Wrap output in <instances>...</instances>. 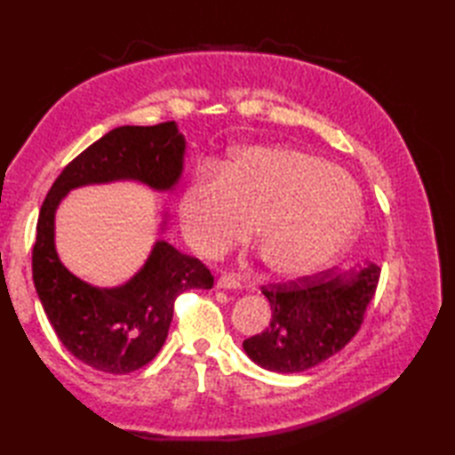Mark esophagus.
Returning <instances> with one entry per match:
<instances>
[{"label":"esophagus","instance_id":"1","mask_svg":"<svg viewBox=\"0 0 455 455\" xmlns=\"http://www.w3.org/2000/svg\"><path fill=\"white\" fill-rule=\"evenodd\" d=\"M217 287H219V289H238V287H240V282H238V279H236L233 274H222V275L219 277Z\"/></svg>","mask_w":455,"mask_h":455}]
</instances>
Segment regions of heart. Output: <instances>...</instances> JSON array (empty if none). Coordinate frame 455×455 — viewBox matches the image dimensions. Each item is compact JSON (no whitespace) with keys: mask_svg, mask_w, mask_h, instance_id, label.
I'll list each match as a JSON object with an SVG mask.
<instances>
[{"mask_svg":"<svg viewBox=\"0 0 455 455\" xmlns=\"http://www.w3.org/2000/svg\"><path fill=\"white\" fill-rule=\"evenodd\" d=\"M180 225L197 254L215 258L246 236L269 274L301 279L323 272L355 243L363 207L346 173L315 154L244 148L225 172L183 191Z\"/></svg>","mask_w":455,"mask_h":455,"instance_id":"heart-1","label":"heart"}]
</instances>
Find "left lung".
I'll return each instance as SVG.
<instances>
[{"mask_svg": "<svg viewBox=\"0 0 455 455\" xmlns=\"http://www.w3.org/2000/svg\"><path fill=\"white\" fill-rule=\"evenodd\" d=\"M381 267L371 262L350 272H326L262 287L272 307L264 332L243 342L250 360L277 373H299L340 352L363 323Z\"/></svg>", "mask_w": 455, "mask_h": 455, "instance_id": "1", "label": "left lung"}]
</instances>
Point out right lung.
<instances>
[{"label":"right lung","instance_id":"obj_1","mask_svg":"<svg viewBox=\"0 0 455 455\" xmlns=\"http://www.w3.org/2000/svg\"><path fill=\"white\" fill-rule=\"evenodd\" d=\"M183 154L186 139L173 121L154 127L127 124L76 156L46 193L33 246L35 289L58 340L93 370L124 375L152 362L166 342L173 301L189 289H211L212 275L197 258L158 238L127 283L90 285L58 258L56 209L72 189L93 183L132 180L156 191H172L181 178Z\"/></svg>","mask_w":455,"mask_h":455}]
</instances>
